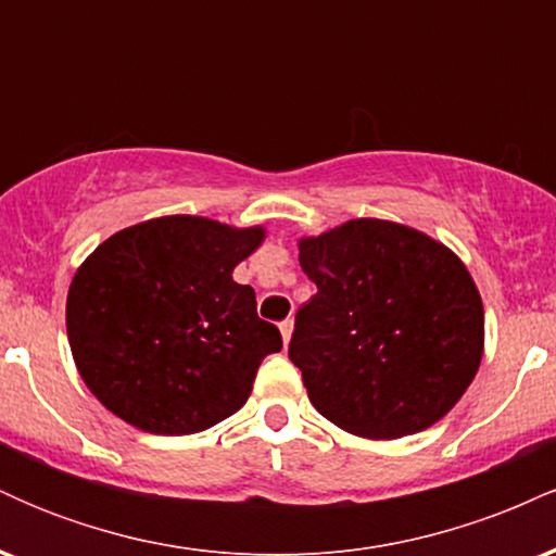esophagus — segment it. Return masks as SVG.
Segmentation results:
<instances>
[{"label": "esophagus", "mask_w": 556, "mask_h": 556, "mask_svg": "<svg viewBox=\"0 0 556 556\" xmlns=\"http://www.w3.org/2000/svg\"><path fill=\"white\" fill-rule=\"evenodd\" d=\"M292 329H295V321H292V318H285V321L279 324V331H282V340H285V344L290 342V337H292Z\"/></svg>", "instance_id": "34e87169"}]
</instances>
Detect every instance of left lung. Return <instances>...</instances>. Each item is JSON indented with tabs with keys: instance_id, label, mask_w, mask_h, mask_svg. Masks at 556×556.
<instances>
[{
	"instance_id": "left-lung-1",
	"label": "left lung",
	"mask_w": 556,
	"mask_h": 556,
	"mask_svg": "<svg viewBox=\"0 0 556 556\" xmlns=\"http://www.w3.org/2000/svg\"><path fill=\"white\" fill-rule=\"evenodd\" d=\"M298 248L316 295L298 311L290 361L316 410L366 439L444 418L483 355V303L463 261L384 219H350Z\"/></svg>"
}]
</instances>
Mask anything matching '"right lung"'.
<instances>
[{"instance_id":"add662e5","label":"right lung","mask_w":556,"mask_h":556,"mask_svg":"<svg viewBox=\"0 0 556 556\" xmlns=\"http://www.w3.org/2000/svg\"><path fill=\"white\" fill-rule=\"evenodd\" d=\"M264 227L159 216L114 232L67 292L75 366L106 410L140 431L182 437L238 413L282 334L232 279Z\"/></svg>"}]
</instances>
